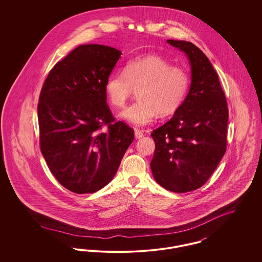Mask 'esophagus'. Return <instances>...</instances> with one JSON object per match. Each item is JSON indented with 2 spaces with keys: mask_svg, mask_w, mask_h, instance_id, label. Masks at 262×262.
I'll use <instances>...</instances> for the list:
<instances>
[{
  "mask_svg": "<svg viewBox=\"0 0 262 262\" xmlns=\"http://www.w3.org/2000/svg\"><path fill=\"white\" fill-rule=\"evenodd\" d=\"M135 136H136V138L138 139V138H141L144 135H143V133H142L140 129L136 128V129H135Z\"/></svg>",
  "mask_w": 262,
  "mask_h": 262,
  "instance_id": "esophagus-1",
  "label": "esophagus"
}]
</instances>
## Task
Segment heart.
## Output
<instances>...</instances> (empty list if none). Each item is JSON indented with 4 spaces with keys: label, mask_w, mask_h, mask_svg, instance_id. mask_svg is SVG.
Listing matches in <instances>:
<instances>
[{
    "label": "heart",
    "mask_w": 262,
    "mask_h": 262,
    "mask_svg": "<svg viewBox=\"0 0 262 262\" xmlns=\"http://www.w3.org/2000/svg\"><path fill=\"white\" fill-rule=\"evenodd\" d=\"M190 78L187 70L172 66L160 56L148 55L129 61L124 72H115L106 79L104 90L111 105L124 107L137 89L138 100L121 113L130 124L145 125L157 114H174L187 97Z\"/></svg>",
    "instance_id": "b5f03b06"
}]
</instances>
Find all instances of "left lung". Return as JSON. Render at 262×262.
<instances>
[{"mask_svg": "<svg viewBox=\"0 0 262 262\" xmlns=\"http://www.w3.org/2000/svg\"><path fill=\"white\" fill-rule=\"evenodd\" d=\"M184 51L191 66V84L173 118L154 129L152 174L163 187L183 193L202 187L227 148L228 104L208 58L194 44L167 40Z\"/></svg>", "mask_w": 262, "mask_h": 262, "instance_id": "1", "label": "left lung"}]
</instances>
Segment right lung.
Segmentation results:
<instances>
[{"mask_svg": "<svg viewBox=\"0 0 262 262\" xmlns=\"http://www.w3.org/2000/svg\"><path fill=\"white\" fill-rule=\"evenodd\" d=\"M122 53L80 45L57 62L38 103L40 149L52 174L67 189L90 193L116 174L134 140V129L116 122L104 85Z\"/></svg>", "mask_w": 262, "mask_h": 262, "instance_id": "right-lung-1", "label": "right lung"}]
</instances>
